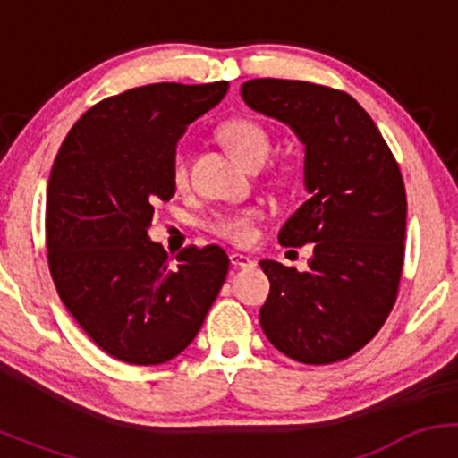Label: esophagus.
Segmentation results:
<instances>
[{"label":"esophagus","mask_w":458,"mask_h":458,"mask_svg":"<svg viewBox=\"0 0 458 458\" xmlns=\"http://www.w3.org/2000/svg\"><path fill=\"white\" fill-rule=\"evenodd\" d=\"M230 265L236 267V269H247V267L254 265V260H251L250 256L236 254V251H233V254H230Z\"/></svg>","instance_id":"1"}]
</instances>
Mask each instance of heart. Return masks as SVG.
Masks as SVG:
<instances>
[{"instance_id":"heart-1","label":"heart","mask_w":458,"mask_h":458,"mask_svg":"<svg viewBox=\"0 0 458 458\" xmlns=\"http://www.w3.org/2000/svg\"><path fill=\"white\" fill-rule=\"evenodd\" d=\"M222 138L225 144L230 146V150L234 152L236 159L243 165H254L267 159L269 155V135L267 131L256 124L254 120L245 118H234L230 123H225L222 127ZM189 176V152L185 146H181L174 152V159H172V178H174L176 187H185ZM260 219L259 208H239V211H224L215 213L208 219L207 228L213 234L222 236V239L230 241L234 245H245L254 239V224Z\"/></svg>"}]
</instances>
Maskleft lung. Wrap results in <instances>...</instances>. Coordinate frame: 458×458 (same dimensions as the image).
Returning a JSON list of instances; mask_svg holds the SVG:
<instances>
[{
  "instance_id": "1",
  "label": "left lung",
  "mask_w": 458,
  "mask_h": 458,
  "mask_svg": "<svg viewBox=\"0 0 458 458\" xmlns=\"http://www.w3.org/2000/svg\"><path fill=\"white\" fill-rule=\"evenodd\" d=\"M241 97L303 144L308 199L277 239L286 247L314 243L308 271L260 260L271 282L262 331L301 364L340 361L381 329L396 299L407 225L401 170L370 115L346 92L251 79Z\"/></svg>"
}]
</instances>
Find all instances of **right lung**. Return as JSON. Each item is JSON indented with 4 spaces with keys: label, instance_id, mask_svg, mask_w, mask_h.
Masks as SVG:
<instances>
[{
    "label": "right lung",
    "instance_id": "1",
    "mask_svg": "<svg viewBox=\"0 0 458 458\" xmlns=\"http://www.w3.org/2000/svg\"><path fill=\"white\" fill-rule=\"evenodd\" d=\"M225 92L228 81L150 83L105 98L68 131L51 167V277L68 312L115 360L155 366L182 353L225 280L222 247H185L170 265L148 236L155 204L176 193L178 140Z\"/></svg>",
    "mask_w": 458,
    "mask_h": 458
}]
</instances>
